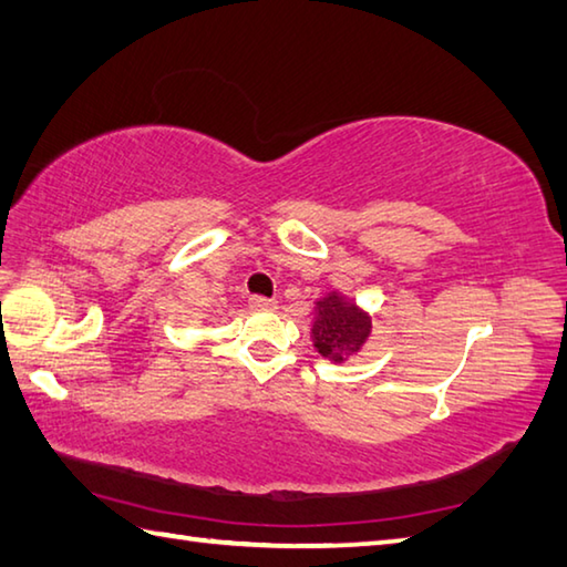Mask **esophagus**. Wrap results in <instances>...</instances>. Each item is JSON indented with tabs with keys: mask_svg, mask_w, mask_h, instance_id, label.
Wrapping results in <instances>:
<instances>
[{
	"mask_svg": "<svg viewBox=\"0 0 567 567\" xmlns=\"http://www.w3.org/2000/svg\"><path fill=\"white\" fill-rule=\"evenodd\" d=\"M248 305H250V309H258V311H272V309H277L275 299L260 297V295H252V297L248 299Z\"/></svg>",
	"mask_w": 567,
	"mask_h": 567,
	"instance_id": "1",
	"label": "esophagus"
}]
</instances>
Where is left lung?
Wrapping results in <instances>:
<instances>
[{
  "instance_id": "8db88e82",
  "label": "left lung",
  "mask_w": 567,
  "mask_h": 567,
  "mask_svg": "<svg viewBox=\"0 0 567 567\" xmlns=\"http://www.w3.org/2000/svg\"><path fill=\"white\" fill-rule=\"evenodd\" d=\"M370 315L341 292H329L319 299L311 317V341L333 363L355 355L370 339Z\"/></svg>"
}]
</instances>
